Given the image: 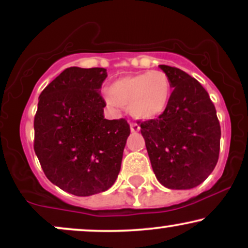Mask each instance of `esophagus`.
Instances as JSON below:
<instances>
[{
  "label": "esophagus",
  "mask_w": 248,
  "mask_h": 248,
  "mask_svg": "<svg viewBox=\"0 0 248 248\" xmlns=\"http://www.w3.org/2000/svg\"><path fill=\"white\" fill-rule=\"evenodd\" d=\"M141 128H140V126H139L138 124H135V122H130V130H132L133 133H136V132H139V130H140Z\"/></svg>",
  "instance_id": "esophagus-1"
}]
</instances>
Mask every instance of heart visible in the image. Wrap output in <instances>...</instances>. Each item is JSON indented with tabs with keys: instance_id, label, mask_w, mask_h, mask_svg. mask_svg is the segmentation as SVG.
<instances>
[{
	"instance_id": "b5f03b06",
	"label": "heart",
	"mask_w": 248,
	"mask_h": 248,
	"mask_svg": "<svg viewBox=\"0 0 248 248\" xmlns=\"http://www.w3.org/2000/svg\"><path fill=\"white\" fill-rule=\"evenodd\" d=\"M171 92V81L167 73L147 71L116 79L105 98L112 107L129 106L133 116L149 120L166 110Z\"/></svg>"
}]
</instances>
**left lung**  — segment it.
I'll list each match as a JSON object with an SVG mask.
<instances>
[{
  "label": "left lung",
  "mask_w": 248,
  "mask_h": 248,
  "mask_svg": "<svg viewBox=\"0 0 248 248\" xmlns=\"http://www.w3.org/2000/svg\"><path fill=\"white\" fill-rule=\"evenodd\" d=\"M173 88L157 119L141 122L150 163L158 182L186 190L203 183L215 169L220 148V124L209 93L177 67L160 65Z\"/></svg>",
  "instance_id": "obj_1"
}]
</instances>
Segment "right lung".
Returning <instances> with one entry per match:
<instances>
[{"label":"right lung","mask_w":248,"mask_h":248,"mask_svg":"<svg viewBox=\"0 0 248 248\" xmlns=\"http://www.w3.org/2000/svg\"><path fill=\"white\" fill-rule=\"evenodd\" d=\"M106 77L102 67H69L39 95L33 149L47 179L75 196L106 191L120 172L130 128L105 119Z\"/></svg>","instance_id":"1"}]
</instances>
